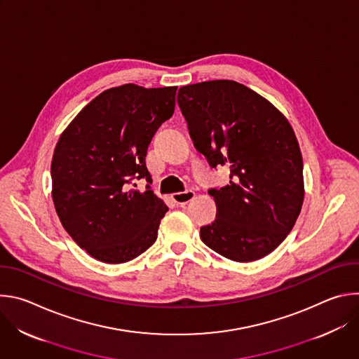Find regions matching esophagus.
Instances as JSON below:
<instances>
[{
  "label": "esophagus",
  "mask_w": 359,
  "mask_h": 359,
  "mask_svg": "<svg viewBox=\"0 0 359 359\" xmlns=\"http://www.w3.org/2000/svg\"><path fill=\"white\" fill-rule=\"evenodd\" d=\"M173 201L177 203L179 206H186L189 201H191L194 198V191L193 190H186V191H180V193H175L172 196Z\"/></svg>",
  "instance_id": "obj_1"
}]
</instances>
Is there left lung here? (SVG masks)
I'll return each mask as SVG.
<instances>
[{"label": "left lung", "mask_w": 359, "mask_h": 359, "mask_svg": "<svg viewBox=\"0 0 359 359\" xmlns=\"http://www.w3.org/2000/svg\"><path fill=\"white\" fill-rule=\"evenodd\" d=\"M177 104L194 147L212 168L230 169V184L210 189L216 220L200 229L223 257L248 263L288 236L304 201L302 156L287 118L250 88L227 79L186 85Z\"/></svg>", "instance_id": "1"}]
</instances>
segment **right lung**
<instances>
[{"label":"right lung","mask_w":359,"mask_h":359,"mask_svg":"<svg viewBox=\"0 0 359 359\" xmlns=\"http://www.w3.org/2000/svg\"><path fill=\"white\" fill-rule=\"evenodd\" d=\"M177 86L126 83L107 89L62 132L50 163L57 215L74 241L93 259L121 264L158 238L169 210L150 190L146 153L175 112ZM146 178L140 192L133 180Z\"/></svg>","instance_id":"right-lung-1"}]
</instances>
